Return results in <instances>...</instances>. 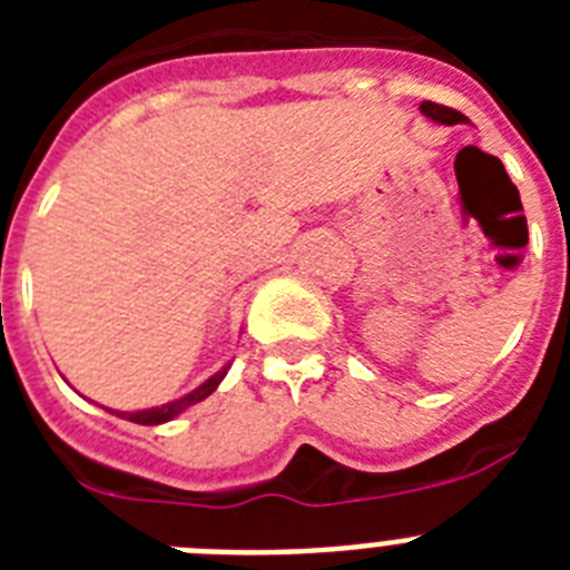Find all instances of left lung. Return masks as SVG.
Returning a JSON list of instances; mask_svg holds the SVG:
<instances>
[{
    "label": "left lung",
    "mask_w": 570,
    "mask_h": 570,
    "mask_svg": "<svg viewBox=\"0 0 570 570\" xmlns=\"http://www.w3.org/2000/svg\"><path fill=\"white\" fill-rule=\"evenodd\" d=\"M420 110L428 116V119H434V122H440V125H462V122H468L465 114H460V110H454V108H445V105L422 102Z\"/></svg>",
    "instance_id": "left-lung-1"
}]
</instances>
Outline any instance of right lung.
Listing matches in <instances>:
<instances>
[{
    "label": "right lung",
    "mask_w": 570,
    "mask_h": 570,
    "mask_svg": "<svg viewBox=\"0 0 570 570\" xmlns=\"http://www.w3.org/2000/svg\"><path fill=\"white\" fill-rule=\"evenodd\" d=\"M228 367L230 365H225L223 371H216L210 380H205L203 385L194 387L190 394L179 396V400H174V402H165V405L145 407V411H134V414H128V411H110V407H108V411H110V414H116V416H122V420L136 422V425H163V422H170L174 416H179L183 411H188L190 405H196V402H203L205 396L214 394L216 387H219V382L225 380V374H228Z\"/></svg>",
    "instance_id": "right-lung-1"
}]
</instances>
